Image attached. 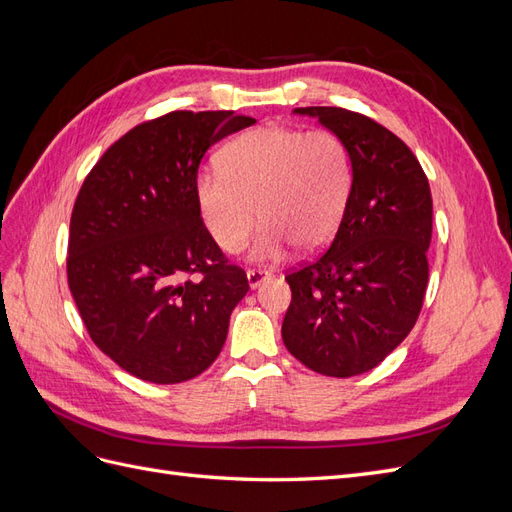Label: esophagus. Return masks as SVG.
<instances>
[{"instance_id": "1", "label": "esophagus", "mask_w": 512, "mask_h": 512, "mask_svg": "<svg viewBox=\"0 0 512 512\" xmlns=\"http://www.w3.org/2000/svg\"><path fill=\"white\" fill-rule=\"evenodd\" d=\"M271 273L269 271H262V269H247V284L250 288H258L262 282L269 280Z\"/></svg>"}]
</instances>
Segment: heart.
<instances>
[{"label": "heart", "instance_id": "obj_1", "mask_svg": "<svg viewBox=\"0 0 512 512\" xmlns=\"http://www.w3.org/2000/svg\"><path fill=\"white\" fill-rule=\"evenodd\" d=\"M352 188L346 145L331 130L260 126L230 141L220 168L196 177V203L211 239L237 254L262 220L254 260H277L288 245L314 250L344 218Z\"/></svg>", "mask_w": 512, "mask_h": 512}]
</instances>
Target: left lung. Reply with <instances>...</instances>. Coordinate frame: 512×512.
Segmentation results:
<instances>
[{
	"label": "left lung",
	"mask_w": 512,
	"mask_h": 512,
	"mask_svg": "<svg viewBox=\"0 0 512 512\" xmlns=\"http://www.w3.org/2000/svg\"><path fill=\"white\" fill-rule=\"evenodd\" d=\"M346 145L352 188L344 218L314 260L286 275L288 352L324 376L350 378L382 363L412 331L429 282L433 203L410 147L367 115L294 108Z\"/></svg>",
	"instance_id": "8db88e82"
}]
</instances>
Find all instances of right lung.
I'll return each mask as SVG.
<instances>
[{"label": "right lung", "instance_id": "add662e5", "mask_svg": "<svg viewBox=\"0 0 512 512\" xmlns=\"http://www.w3.org/2000/svg\"><path fill=\"white\" fill-rule=\"evenodd\" d=\"M235 111H173L104 151L74 200L68 286L94 344L128 374L185 382L218 359L250 284L196 203L200 160L254 126Z\"/></svg>", "mask_w": 512, "mask_h": 512}]
</instances>
